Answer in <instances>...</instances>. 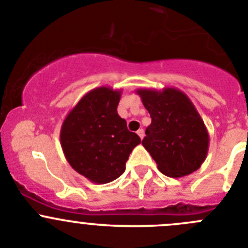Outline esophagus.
Segmentation results:
<instances>
[{"label":"esophagus","mask_w":248,"mask_h":248,"mask_svg":"<svg viewBox=\"0 0 248 248\" xmlns=\"http://www.w3.org/2000/svg\"><path fill=\"white\" fill-rule=\"evenodd\" d=\"M136 133H138V135L140 136V139H144V136H145L144 129H139V130L136 131Z\"/></svg>","instance_id":"esophagus-1"}]
</instances>
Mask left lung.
Instances as JSON below:
<instances>
[{
  "mask_svg": "<svg viewBox=\"0 0 248 248\" xmlns=\"http://www.w3.org/2000/svg\"><path fill=\"white\" fill-rule=\"evenodd\" d=\"M136 93L151 117L142 146L160 172L179 178L197 171L208 155L209 134L187 94L173 87L139 88Z\"/></svg>",
  "mask_w": 248,
  "mask_h": 248,
  "instance_id": "left-lung-1",
  "label": "left lung"
}]
</instances>
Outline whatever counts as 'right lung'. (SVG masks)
<instances>
[{
	"mask_svg": "<svg viewBox=\"0 0 248 248\" xmlns=\"http://www.w3.org/2000/svg\"><path fill=\"white\" fill-rule=\"evenodd\" d=\"M120 97L122 90L93 88L70 110L61 125L60 144L67 162L97 185L122 176L129 155L141 142L118 114Z\"/></svg>",
	"mask_w": 248,
	"mask_h": 248,
	"instance_id": "right-lung-1",
	"label": "right lung"
}]
</instances>
